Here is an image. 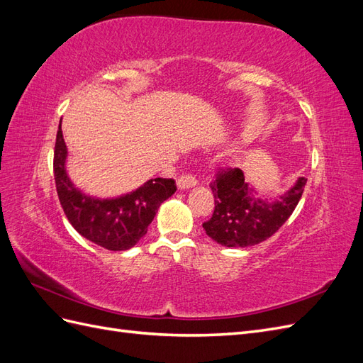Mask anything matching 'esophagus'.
<instances>
[{"label":"esophagus","instance_id":"esophagus-1","mask_svg":"<svg viewBox=\"0 0 363 363\" xmlns=\"http://www.w3.org/2000/svg\"><path fill=\"white\" fill-rule=\"evenodd\" d=\"M195 184H196V179H195V175H192V174L182 175V177L177 180L179 189H189V188H194Z\"/></svg>","mask_w":363,"mask_h":363}]
</instances>
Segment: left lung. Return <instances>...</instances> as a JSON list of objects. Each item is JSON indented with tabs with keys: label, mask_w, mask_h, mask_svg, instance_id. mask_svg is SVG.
Wrapping results in <instances>:
<instances>
[{
	"label": "left lung",
	"mask_w": 363,
	"mask_h": 363,
	"mask_svg": "<svg viewBox=\"0 0 363 363\" xmlns=\"http://www.w3.org/2000/svg\"><path fill=\"white\" fill-rule=\"evenodd\" d=\"M307 179L300 177L277 199H259L239 168L218 174L211 188L215 196L212 218L203 224L206 235L224 247H250L271 238L288 221L298 204Z\"/></svg>",
	"instance_id": "obj_1"
}]
</instances>
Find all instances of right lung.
<instances>
[{
  "mask_svg": "<svg viewBox=\"0 0 363 363\" xmlns=\"http://www.w3.org/2000/svg\"><path fill=\"white\" fill-rule=\"evenodd\" d=\"M62 119L54 147V180L63 212L83 238L111 251H125L147 235L160 204L177 191L172 179H151L116 199H95L75 188L67 172Z\"/></svg>",
  "mask_w": 363,
  "mask_h": 363,
  "instance_id": "right-lung-1",
  "label": "right lung"
}]
</instances>
